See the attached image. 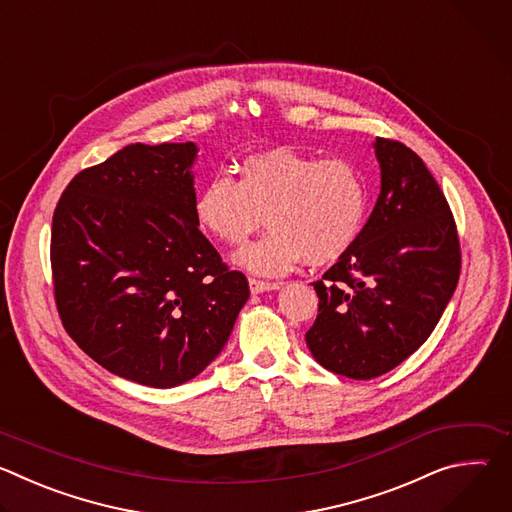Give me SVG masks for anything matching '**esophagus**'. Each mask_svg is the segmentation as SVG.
Wrapping results in <instances>:
<instances>
[{
	"instance_id": "1",
	"label": "esophagus",
	"mask_w": 512,
	"mask_h": 512,
	"mask_svg": "<svg viewBox=\"0 0 512 512\" xmlns=\"http://www.w3.org/2000/svg\"><path fill=\"white\" fill-rule=\"evenodd\" d=\"M249 287H251L253 294H263V291L277 289L279 283H275V281H265V279H257V277H249Z\"/></svg>"
}]
</instances>
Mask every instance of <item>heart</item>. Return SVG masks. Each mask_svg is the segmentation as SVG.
<instances>
[{"instance_id": "heart-1", "label": "heart", "mask_w": 512, "mask_h": 512, "mask_svg": "<svg viewBox=\"0 0 512 512\" xmlns=\"http://www.w3.org/2000/svg\"><path fill=\"white\" fill-rule=\"evenodd\" d=\"M367 208V182L352 162L291 148L243 158L239 180L214 174L194 200L198 227L231 247L243 245L265 216L271 231L235 257L261 275H283L304 259L310 265L340 259L360 237Z\"/></svg>"}]
</instances>
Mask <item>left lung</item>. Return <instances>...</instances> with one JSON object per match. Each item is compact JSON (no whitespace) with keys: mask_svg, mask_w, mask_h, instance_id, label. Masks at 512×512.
<instances>
[{"mask_svg":"<svg viewBox=\"0 0 512 512\" xmlns=\"http://www.w3.org/2000/svg\"><path fill=\"white\" fill-rule=\"evenodd\" d=\"M381 194L356 243L314 281L306 344L324 369L369 381L411 356L440 322L460 277L450 204L423 160L377 137Z\"/></svg>","mask_w":512,"mask_h":512,"instance_id":"1","label":"left lung"}]
</instances>
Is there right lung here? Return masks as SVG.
<instances>
[{
    "instance_id": "add662e5",
    "label": "right lung",
    "mask_w": 512,
    "mask_h": 512,
    "mask_svg": "<svg viewBox=\"0 0 512 512\" xmlns=\"http://www.w3.org/2000/svg\"><path fill=\"white\" fill-rule=\"evenodd\" d=\"M198 148L131 143L62 192L50 237L64 330L127 381L170 389L200 375L231 336L249 283L194 216Z\"/></svg>"
}]
</instances>
